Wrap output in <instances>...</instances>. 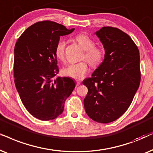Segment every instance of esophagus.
Listing matches in <instances>:
<instances>
[{"instance_id":"1","label":"esophagus","mask_w":153,"mask_h":153,"mask_svg":"<svg viewBox=\"0 0 153 153\" xmlns=\"http://www.w3.org/2000/svg\"><path fill=\"white\" fill-rule=\"evenodd\" d=\"M80 85V81H76V86H79Z\"/></svg>"}]
</instances>
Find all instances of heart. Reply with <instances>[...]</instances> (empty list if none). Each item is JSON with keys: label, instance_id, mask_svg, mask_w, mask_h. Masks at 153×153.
Wrapping results in <instances>:
<instances>
[{"label": "heart", "instance_id": "heart-1", "mask_svg": "<svg viewBox=\"0 0 153 153\" xmlns=\"http://www.w3.org/2000/svg\"><path fill=\"white\" fill-rule=\"evenodd\" d=\"M75 39L81 48L85 50L84 58L91 66L97 67L101 64L104 56V52L101 47L94 45V41L92 38L86 34H80ZM65 46L66 41L64 40H59L57 44L56 45L54 53L58 60H64ZM88 71L89 68L87 63L82 62L78 64L67 65L63 68L62 72L65 76L76 80H80L86 76Z\"/></svg>", "mask_w": 153, "mask_h": 153}]
</instances>
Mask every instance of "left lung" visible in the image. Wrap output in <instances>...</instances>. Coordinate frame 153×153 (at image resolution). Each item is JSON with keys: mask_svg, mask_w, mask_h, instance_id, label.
I'll return each mask as SVG.
<instances>
[{"mask_svg": "<svg viewBox=\"0 0 153 153\" xmlns=\"http://www.w3.org/2000/svg\"><path fill=\"white\" fill-rule=\"evenodd\" d=\"M105 50L104 59L83 80L87 115L99 123L115 121L127 111L140 81V56L131 38L117 28L103 26L95 33Z\"/></svg>", "mask_w": 153, "mask_h": 153, "instance_id": "1", "label": "left lung"}]
</instances>
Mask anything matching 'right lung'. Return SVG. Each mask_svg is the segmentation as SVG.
<instances>
[{"label": "right lung", "mask_w": 153, "mask_h": 153, "mask_svg": "<svg viewBox=\"0 0 153 153\" xmlns=\"http://www.w3.org/2000/svg\"><path fill=\"white\" fill-rule=\"evenodd\" d=\"M74 30L54 22H39L26 28L15 44L16 89L27 111L40 120H52L60 115L75 87L74 80L68 77L53 79L59 72L56 45L60 36Z\"/></svg>", "instance_id": "right-lung-1"}]
</instances>
